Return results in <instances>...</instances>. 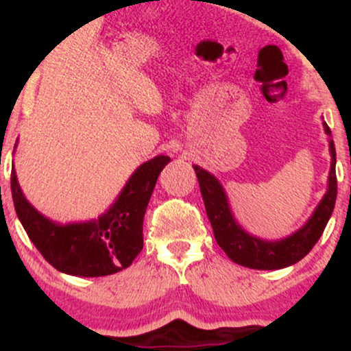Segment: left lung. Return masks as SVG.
<instances>
[{"mask_svg": "<svg viewBox=\"0 0 351 351\" xmlns=\"http://www.w3.org/2000/svg\"><path fill=\"white\" fill-rule=\"evenodd\" d=\"M324 127L327 135H332L328 125L324 123ZM330 153H332V168H330L327 195L324 196L313 216L300 231H297L291 237L276 241V243L257 239V237L244 232L231 215L226 195H224V189L219 181L208 171H204L203 168L193 167L198 176L201 196H203L204 208H206V215L213 226L216 243L228 254L232 263L249 269L272 271V269H282L299 263L312 251L313 245L324 234V229L332 216L337 201V153L333 140H330Z\"/></svg>", "mask_w": 351, "mask_h": 351, "instance_id": "left-lung-1", "label": "left lung"}]
</instances>
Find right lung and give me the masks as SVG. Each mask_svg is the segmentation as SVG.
Wrapping results in <instances>:
<instances>
[{
    "instance_id": "add662e5",
    "label": "right lung",
    "mask_w": 351,
    "mask_h": 351,
    "mask_svg": "<svg viewBox=\"0 0 351 351\" xmlns=\"http://www.w3.org/2000/svg\"><path fill=\"white\" fill-rule=\"evenodd\" d=\"M170 156H156L130 176L119 199L102 217L80 224H59L27 203L11 170L14 209L24 231L44 259L64 274L110 276L128 267L143 247V217L160 171Z\"/></svg>"
}]
</instances>
